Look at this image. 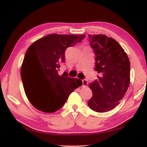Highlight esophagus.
Masks as SVG:
<instances>
[{
    "instance_id": "1",
    "label": "esophagus",
    "mask_w": 147,
    "mask_h": 147,
    "mask_svg": "<svg viewBox=\"0 0 147 147\" xmlns=\"http://www.w3.org/2000/svg\"><path fill=\"white\" fill-rule=\"evenodd\" d=\"M88 84V82L87 81V80L84 79L82 80V86H83V87H86V86H87Z\"/></svg>"
}]
</instances>
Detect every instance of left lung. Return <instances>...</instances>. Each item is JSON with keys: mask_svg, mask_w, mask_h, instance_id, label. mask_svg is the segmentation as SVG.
Listing matches in <instances>:
<instances>
[{"mask_svg": "<svg viewBox=\"0 0 147 147\" xmlns=\"http://www.w3.org/2000/svg\"><path fill=\"white\" fill-rule=\"evenodd\" d=\"M88 38L99 76L90 84L93 95L88 104L94 111L105 112L118 105L129 87V59L115 39L100 34L88 35Z\"/></svg>", "mask_w": 147, "mask_h": 147, "instance_id": "1", "label": "left lung"}]
</instances>
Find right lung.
I'll return each mask as SVG.
<instances>
[{
	"label": "right lung",
	"instance_id": "obj_1",
	"mask_svg": "<svg viewBox=\"0 0 147 147\" xmlns=\"http://www.w3.org/2000/svg\"><path fill=\"white\" fill-rule=\"evenodd\" d=\"M85 35L51 34L34 42L26 51L21 75L26 96L34 107L51 113L60 109L69 94L82 86V80L59 70L65 51L80 43Z\"/></svg>",
	"mask_w": 147,
	"mask_h": 147
}]
</instances>
